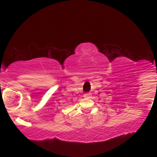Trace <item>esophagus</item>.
<instances>
[{
	"instance_id": "1",
	"label": "esophagus",
	"mask_w": 157,
	"mask_h": 157,
	"mask_svg": "<svg viewBox=\"0 0 157 157\" xmlns=\"http://www.w3.org/2000/svg\"><path fill=\"white\" fill-rule=\"evenodd\" d=\"M90 97H91V94L89 93L85 94H84V97H86V98H90Z\"/></svg>"
}]
</instances>
